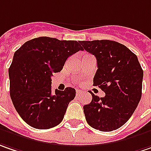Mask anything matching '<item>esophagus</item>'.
Listing matches in <instances>:
<instances>
[{"label": "esophagus", "mask_w": 151, "mask_h": 151, "mask_svg": "<svg viewBox=\"0 0 151 151\" xmlns=\"http://www.w3.org/2000/svg\"><path fill=\"white\" fill-rule=\"evenodd\" d=\"M82 93H83V91H82L81 90H79V89H77V90H76V94H77V95H80V94Z\"/></svg>", "instance_id": "34e87169"}]
</instances>
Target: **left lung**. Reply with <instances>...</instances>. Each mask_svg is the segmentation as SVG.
I'll use <instances>...</instances> for the list:
<instances>
[{"mask_svg": "<svg viewBox=\"0 0 151 151\" xmlns=\"http://www.w3.org/2000/svg\"><path fill=\"white\" fill-rule=\"evenodd\" d=\"M84 50L97 60L93 85L105 92L84 105L87 123L102 132L120 128L132 115L142 96L144 71L137 55L120 42L110 40L81 41Z\"/></svg>", "mask_w": 151, "mask_h": 151, "instance_id": "left-lung-1", "label": "left lung"}]
</instances>
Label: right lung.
Masks as SVG:
<instances>
[{
	"label": "right lung",
	"mask_w": 151,
	"mask_h": 151,
	"mask_svg": "<svg viewBox=\"0 0 151 151\" xmlns=\"http://www.w3.org/2000/svg\"><path fill=\"white\" fill-rule=\"evenodd\" d=\"M83 50L80 42L41 37L24 42L14 53L8 69L10 96L19 116L29 126L49 129L64 118L76 91L67 87L52 93L51 77L62 70L67 59Z\"/></svg>",
	"instance_id": "add662e5"
}]
</instances>
